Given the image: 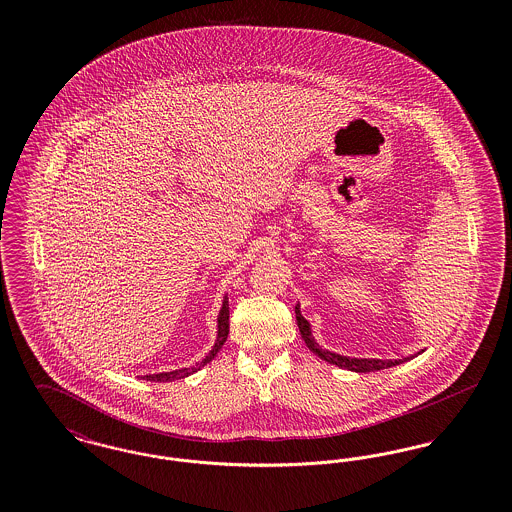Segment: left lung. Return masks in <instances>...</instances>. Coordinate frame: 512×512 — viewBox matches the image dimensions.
I'll list each match as a JSON object with an SVG mask.
<instances>
[{"label":"left lung","mask_w":512,"mask_h":512,"mask_svg":"<svg viewBox=\"0 0 512 512\" xmlns=\"http://www.w3.org/2000/svg\"><path fill=\"white\" fill-rule=\"evenodd\" d=\"M295 318H297V326H299L301 338L305 340L307 347H309L315 355H318L320 359H324L326 363H330V365L347 368V370H353V372H374V370H384V368L401 365V363L409 361V357H407V359H395V361H391V359L386 361V359H349V357H341V355H336V353H332V351H326V349L318 347L317 341L311 336V326H309V322L301 317V313H299V303L295 305Z\"/></svg>","instance_id":"1"}]
</instances>
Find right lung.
I'll return each instance as SVG.
<instances>
[{
	"mask_svg": "<svg viewBox=\"0 0 512 512\" xmlns=\"http://www.w3.org/2000/svg\"><path fill=\"white\" fill-rule=\"evenodd\" d=\"M228 318H230V311H228V297H224V301H222V309H220L219 313V334H217V341H215V345H213L211 353H209L201 363H197V365L192 366V368H180V370L163 372V374H149V376H144V380H149V382H172V380H180V378H186V376L194 374V372H197L201 366L211 363V361L217 357V353H219L220 347L224 345L226 338H228V330H230V322H228Z\"/></svg>",
	"mask_w": 512,
	"mask_h": 512,
	"instance_id": "right-lung-1",
	"label": "right lung"
}]
</instances>
